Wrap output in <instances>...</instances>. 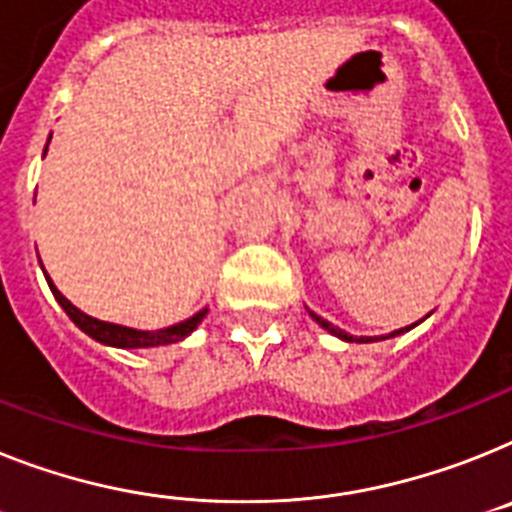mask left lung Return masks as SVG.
Returning <instances> with one entry per match:
<instances>
[{"instance_id":"1","label":"left lung","mask_w":512,"mask_h":512,"mask_svg":"<svg viewBox=\"0 0 512 512\" xmlns=\"http://www.w3.org/2000/svg\"><path fill=\"white\" fill-rule=\"evenodd\" d=\"M309 317H312V320H315L317 325H320V328H325V330H328V333H333V336H336V338H341V341H349V343H372V341H377V338H367V336H362V338L349 336V333H346V330L336 328V325H333V322L322 320V317H320V315H315V312H312V309H309ZM419 322H422V320H419ZM419 322H414V325H409V328L393 330V333H388V336H380V341H385V338H395V336H401V333H406V330L416 328V325H419Z\"/></svg>"}]
</instances>
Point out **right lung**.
Returning <instances> with one entry per match:
<instances>
[{
    "label": "right lung",
    "mask_w": 512,
    "mask_h": 512,
    "mask_svg": "<svg viewBox=\"0 0 512 512\" xmlns=\"http://www.w3.org/2000/svg\"><path fill=\"white\" fill-rule=\"evenodd\" d=\"M46 150H49V145H46ZM46 150H44V156H46ZM41 270H44V265H41ZM44 276H46V283H49L51 294H54V299L59 302V307L70 315V320L75 322L77 328L83 330L85 336L93 338V341L103 343V346H114V349H156V346L179 343L190 336L192 330L203 322V317L208 315V307H205L200 309V312H195L192 317H187V320L169 325V328H161V330L127 328V325H117V322H106V320H98V317L85 315L83 309H77L75 304H72L70 299H67L57 286H54V281H51L46 270H44Z\"/></svg>",
    "instance_id": "1"
}]
</instances>
